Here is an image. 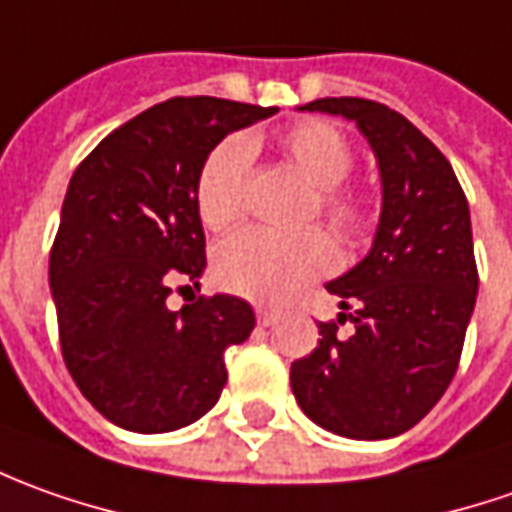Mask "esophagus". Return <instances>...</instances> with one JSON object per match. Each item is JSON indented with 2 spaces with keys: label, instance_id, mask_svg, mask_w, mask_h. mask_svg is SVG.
<instances>
[{
  "label": "esophagus",
  "instance_id": "esophagus-1",
  "mask_svg": "<svg viewBox=\"0 0 512 512\" xmlns=\"http://www.w3.org/2000/svg\"><path fill=\"white\" fill-rule=\"evenodd\" d=\"M274 320H277V311H274V309H263V306L257 309V323H260L263 328L272 326Z\"/></svg>",
  "mask_w": 512,
  "mask_h": 512
}]
</instances>
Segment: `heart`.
I'll return each mask as SVG.
<instances>
[{"label":"heart","mask_w":512,"mask_h":512,"mask_svg":"<svg viewBox=\"0 0 512 512\" xmlns=\"http://www.w3.org/2000/svg\"><path fill=\"white\" fill-rule=\"evenodd\" d=\"M255 141L226 138L203 158L195 181V209L206 229L221 232L246 209ZM277 152L317 186L314 209L343 238H354L368 226L371 209L360 192L343 186L354 169V150L334 124L297 121L274 141ZM337 246L320 229L297 235H274L266 229H240L226 238L215 255V277L223 289L257 303H283L314 277L337 266Z\"/></svg>","instance_id":"1"}]
</instances>
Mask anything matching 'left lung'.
<instances>
[{
    "label": "left lung",
    "instance_id": "1",
    "mask_svg": "<svg viewBox=\"0 0 512 512\" xmlns=\"http://www.w3.org/2000/svg\"><path fill=\"white\" fill-rule=\"evenodd\" d=\"M300 110L360 127L377 155L382 212L365 260L326 286L343 311L291 362V391L326 431L391 439L431 411L459 368L479 291L467 198L448 158L397 110L351 96ZM345 319L351 338L339 334Z\"/></svg>",
    "mask_w": 512,
    "mask_h": 512
}]
</instances>
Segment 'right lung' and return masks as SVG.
I'll use <instances>...</instances> for the list:
<instances>
[{
    "instance_id": "1",
    "label": "right lung",
    "mask_w": 512,
    "mask_h": 512,
    "mask_svg": "<svg viewBox=\"0 0 512 512\" xmlns=\"http://www.w3.org/2000/svg\"><path fill=\"white\" fill-rule=\"evenodd\" d=\"M277 107L189 96L161 101L81 161L50 249L62 357L104 419L167 433L201 419L226 385L223 351L255 328L232 294L169 311L172 286H198L206 238L195 209L203 158Z\"/></svg>"
}]
</instances>
